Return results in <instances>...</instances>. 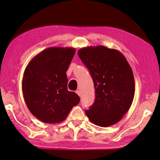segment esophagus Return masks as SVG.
<instances>
[{
  "label": "esophagus",
  "instance_id": "34e87169",
  "mask_svg": "<svg viewBox=\"0 0 160 160\" xmlns=\"http://www.w3.org/2000/svg\"><path fill=\"white\" fill-rule=\"evenodd\" d=\"M75 92H76V94H78V95H79L80 97V95H81V94H80V92L79 91V90H76L75 91Z\"/></svg>",
  "mask_w": 160,
  "mask_h": 160
}]
</instances>
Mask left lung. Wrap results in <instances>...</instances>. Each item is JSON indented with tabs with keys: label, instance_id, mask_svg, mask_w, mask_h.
<instances>
[{
	"label": "left lung",
	"instance_id": "8db88e82",
	"mask_svg": "<svg viewBox=\"0 0 160 160\" xmlns=\"http://www.w3.org/2000/svg\"><path fill=\"white\" fill-rule=\"evenodd\" d=\"M78 54L89 69L95 88V101L86 115L97 126H113L129 110L134 98L131 67L120 51L102 45L82 48Z\"/></svg>",
	"mask_w": 160,
	"mask_h": 160
}]
</instances>
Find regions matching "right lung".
Returning a JSON list of instances; mask_svg holds the SVG:
<instances>
[{
  "label": "right lung",
  "instance_id": "1",
  "mask_svg": "<svg viewBox=\"0 0 160 160\" xmlns=\"http://www.w3.org/2000/svg\"><path fill=\"white\" fill-rule=\"evenodd\" d=\"M71 47H50L29 62L22 78L27 107L39 121L58 123L79 103L76 93L68 90L66 71L75 55Z\"/></svg>",
  "mask_w": 160,
  "mask_h": 160
}]
</instances>
